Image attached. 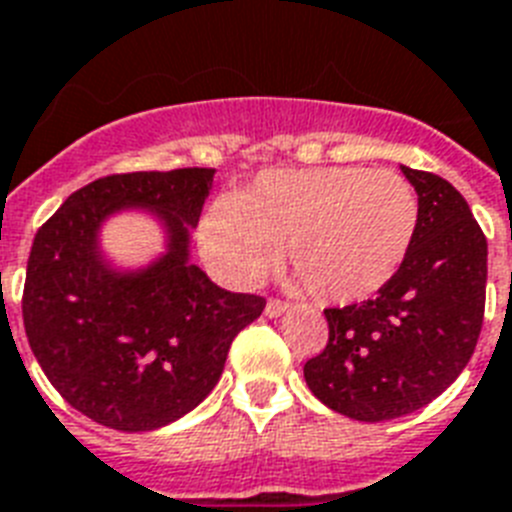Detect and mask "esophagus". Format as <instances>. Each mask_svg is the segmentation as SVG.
I'll return each mask as SVG.
<instances>
[{
  "mask_svg": "<svg viewBox=\"0 0 512 512\" xmlns=\"http://www.w3.org/2000/svg\"><path fill=\"white\" fill-rule=\"evenodd\" d=\"M289 310L284 299H268V305H265V315L268 318H278V315H284Z\"/></svg>",
  "mask_w": 512,
  "mask_h": 512,
  "instance_id": "34e87169",
  "label": "esophagus"
}]
</instances>
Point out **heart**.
<instances>
[{
	"instance_id": "heart-1",
	"label": "heart",
	"mask_w": 512,
	"mask_h": 512,
	"mask_svg": "<svg viewBox=\"0 0 512 512\" xmlns=\"http://www.w3.org/2000/svg\"><path fill=\"white\" fill-rule=\"evenodd\" d=\"M421 207L394 170L352 165L265 170L215 202L199 226L220 276L255 284L281 257L323 302L350 305L384 289L410 255Z\"/></svg>"
}]
</instances>
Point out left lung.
Instances as JSON below:
<instances>
[{
	"label": "left lung",
	"mask_w": 512,
	"mask_h": 512,
	"mask_svg": "<svg viewBox=\"0 0 512 512\" xmlns=\"http://www.w3.org/2000/svg\"><path fill=\"white\" fill-rule=\"evenodd\" d=\"M418 194V231L397 276L363 305L328 307L326 350L305 363L310 392L378 423L436 400L471 360L484 323L486 236L444 178L400 165Z\"/></svg>",
	"instance_id": "obj_1"
}]
</instances>
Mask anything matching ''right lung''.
I'll list each match as a JSON object with an SVG mask.
<instances>
[{
    "instance_id": "right-lung-1",
    "label": "right lung",
    "mask_w": 512,
    "mask_h": 512,
    "mask_svg": "<svg viewBox=\"0 0 512 512\" xmlns=\"http://www.w3.org/2000/svg\"><path fill=\"white\" fill-rule=\"evenodd\" d=\"M213 176L178 168L97 178L36 231L23 289L28 344L54 389L107 429L155 431L194 410L218 384L234 336L263 313V297L226 292L189 260ZM123 209L166 228L155 264L120 271L101 255L98 231Z\"/></svg>"
}]
</instances>
